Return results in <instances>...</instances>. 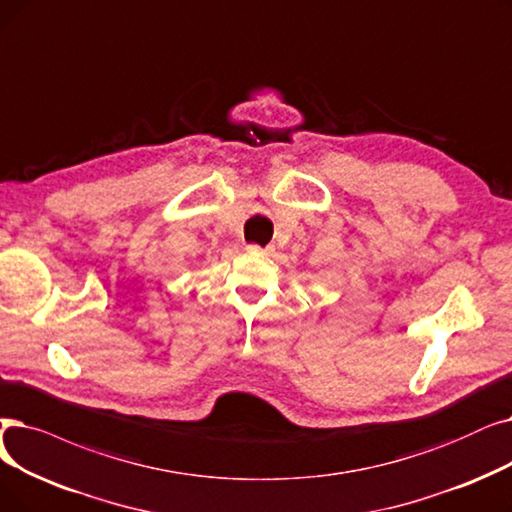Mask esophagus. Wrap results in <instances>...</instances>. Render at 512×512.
I'll return each instance as SVG.
<instances>
[{"mask_svg":"<svg viewBox=\"0 0 512 512\" xmlns=\"http://www.w3.org/2000/svg\"><path fill=\"white\" fill-rule=\"evenodd\" d=\"M247 253H249V255H255V257L268 255V251H265L263 247H259V244H249V247H247Z\"/></svg>","mask_w":512,"mask_h":512,"instance_id":"obj_1","label":"esophagus"}]
</instances>
